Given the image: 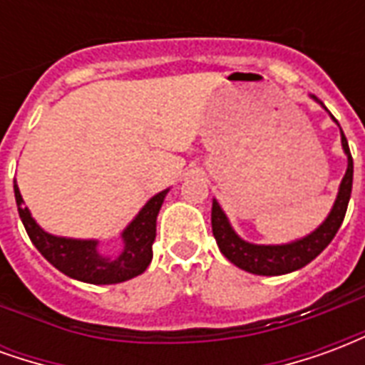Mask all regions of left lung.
Segmentation results:
<instances>
[{
    "mask_svg": "<svg viewBox=\"0 0 365 365\" xmlns=\"http://www.w3.org/2000/svg\"><path fill=\"white\" fill-rule=\"evenodd\" d=\"M313 99L317 97L313 96ZM319 101V99H317ZM322 105V103H321ZM342 133V128H340ZM342 148L348 156V168L338 187V195L334 205L330 209L329 217L324 219L319 229H314L311 235L293 240L289 245H252L238 237L230 227L227 215L222 213L221 205L213 199L211 209V225H213V237L219 245V250L225 254V258L230 260L245 272L256 275H283L303 268L309 262L314 260L319 254L330 245V240L340 229L344 221L350 193H352V178H354V162L348 140L342 133Z\"/></svg>",
    "mask_w": 365,
    "mask_h": 365,
    "instance_id": "8db88e82",
    "label": "left lung"
}]
</instances>
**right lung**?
<instances>
[{
    "mask_svg": "<svg viewBox=\"0 0 365 365\" xmlns=\"http://www.w3.org/2000/svg\"><path fill=\"white\" fill-rule=\"evenodd\" d=\"M13 190H15V201H17L21 221L31 242L54 268L66 274L68 277L86 283H96V285H109V283L127 282L130 277L140 275L152 262V242L156 238V217H158L168 190L156 193L138 211L127 229L123 230L120 235L123 250L117 256L99 252L97 240H78V238L48 235L36 225L27 207H23V197H21L17 182H13Z\"/></svg>",
    "mask_w": 365,
    "mask_h": 365,
    "instance_id": "1",
    "label": "right lung"
}]
</instances>
